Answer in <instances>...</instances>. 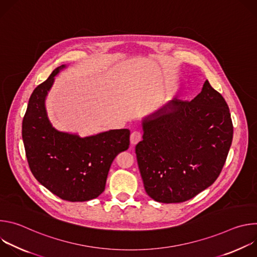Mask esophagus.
<instances>
[{
    "label": "esophagus",
    "instance_id": "34e87169",
    "mask_svg": "<svg viewBox=\"0 0 257 257\" xmlns=\"http://www.w3.org/2000/svg\"><path fill=\"white\" fill-rule=\"evenodd\" d=\"M142 138V134L140 131H133L130 135V142L132 145L137 144Z\"/></svg>",
    "mask_w": 257,
    "mask_h": 257
}]
</instances>
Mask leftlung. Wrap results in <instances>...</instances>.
<instances>
[{
  "label": "left lung",
  "mask_w": 257,
  "mask_h": 257,
  "mask_svg": "<svg viewBox=\"0 0 257 257\" xmlns=\"http://www.w3.org/2000/svg\"><path fill=\"white\" fill-rule=\"evenodd\" d=\"M232 140L229 106L207 80L192 100L175 97L144 120L135 148L146 193L164 203L193 198L221 174Z\"/></svg>",
  "instance_id": "left-lung-1"
}]
</instances>
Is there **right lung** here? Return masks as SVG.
<instances>
[{
    "label": "right lung",
    "instance_id": "obj_1",
    "mask_svg": "<svg viewBox=\"0 0 257 257\" xmlns=\"http://www.w3.org/2000/svg\"><path fill=\"white\" fill-rule=\"evenodd\" d=\"M63 68L65 65L56 68L33 90L22 122V138L30 171L43 186L64 200L87 201L103 192L112 162L129 148L130 131L116 129L80 138L53 128L45 99Z\"/></svg>",
    "mask_w": 257,
    "mask_h": 257
}]
</instances>
